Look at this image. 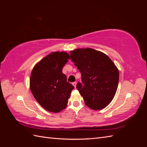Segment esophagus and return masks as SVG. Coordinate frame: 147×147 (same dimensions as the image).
<instances>
[{"mask_svg":"<svg viewBox=\"0 0 147 147\" xmlns=\"http://www.w3.org/2000/svg\"><path fill=\"white\" fill-rule=\"evenodd\" d=\"M72 84H73V86L75 87V88H76L77 83H76V82H74V83H72Z\"/></svg>","mask_w":147,"mask_h":147,"instance_id":"obj_1","label":"esophagus"}]
</instances>
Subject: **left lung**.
I'll list each match as a JSON object with an SVG mask.
<instances>
[{
    "label": "left lung",
    "instance_id": "obj_1",
    "mask_svg": "<svg viewBox=\"0 0 147 147\" xmlns=\"http://www.w3.org/2000/svg\"><path fill=\"white\" fill-rule=\"evenodd\" d=\"M70 59L82 74V82L77 90L85 104L92 110H101L107 106L116 94L119 72L110 57L92 48L70 51Z\"/></svg>",
    "mask_w": 147,
    "mask_h": 147
}]
</instances>
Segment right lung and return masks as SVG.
Returning a JSON list of instances; mask_svg holds the SVG:
<instances>
[{
  "mask_svg": "<svg viewBox=\"0 0 147 147\" xmlns=\"http://www.w3.org/2000/svg\"><path fill=\"white\" fill-rule=\"evenodd\" d=\"M70 56L65 52H53L34 66L30 77V89L43 109L58 113L66 108L74 86L67 82L63 68Z\"/></svg>",
  "mask_w": 147,
  "mask_h": 147,
  "instance_id": "1",
  "label": "right lung"
}]
</instances>
